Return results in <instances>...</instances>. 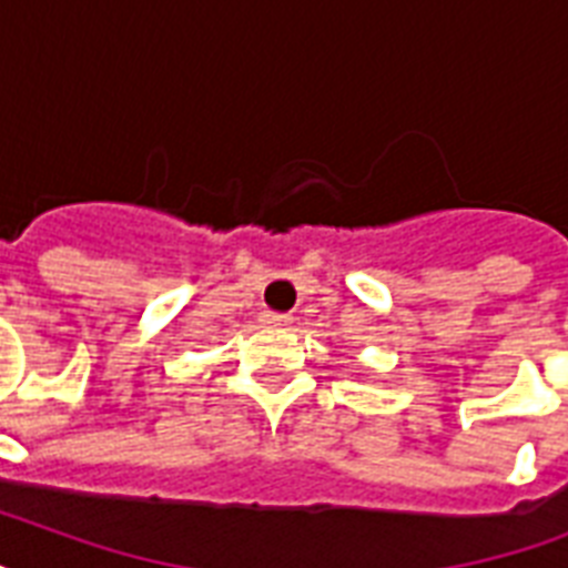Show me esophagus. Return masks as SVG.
Wrapping results in <instances>:
<instances>
[{"instance_id":"34e87169","label":"esophagus","mask_w":568,"mask_h":568,"mask_svg":"<svg viewBox=\"0 0 568 568\" xmlns=\"http://www.w3.org/2000/svg\"><path fill=\"white\" fill-rule=\"evenodd\" d=\"M262 327H288L292 324V315H280V312H262L258 315Z\"/></svg>"}]
</instances>
